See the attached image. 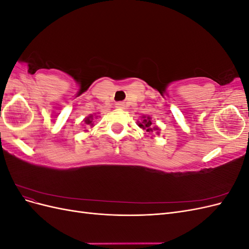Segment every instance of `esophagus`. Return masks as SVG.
Masks as SVG:
<instances>
[{
	"instance_id": "1",
	"label": "esophagus",
	"mask_w": 249,
	"mask_h": 249,
	"mask_svg": "<svg viewBox=\"0 0 249 249\" xmlns=\"http://www.w3.org/2000/svg\"><path fill=\"white\" fill-rule=\"evenodd\" d=\"M116 107H117V108H122V107H123V104H122V103L116 104Z\"/></svg>"
}]
</instances>
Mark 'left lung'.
<instances>
[{"instance_id": "8db88e82", "label": "left lung", "mask_w": 249, "mask_h": 249, "mask_svg": "<svg viewBox=\"0 0 249 249\" xmlns=\"http://www.w3.org/2000/svg\"><path fill=\"white\" fill-rule=\"evenodd\" d=\"M142 123H139L138 125L141 127V129L145 130L146 132H153V130H158V127H154V124L150 122V118L149 117H143Z\"/></svg>"}]
</instances>
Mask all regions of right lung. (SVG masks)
<instances>
[{"label": "right lung", "instance_id": "obj_1", "mask_svg": "<svg viewBox=\"0 0 249 249\" xmlns=\"http://www.w3.org/2000/svg\"><path fill=\"white\" fill-rule=\"evenodd\" d=\"M92 115L91 116H89V117H87L86 119H85V123H86V124H90V125H92Z\"/></svg>", "mask_w": 249, "mask_h": 249}]
</instances>
